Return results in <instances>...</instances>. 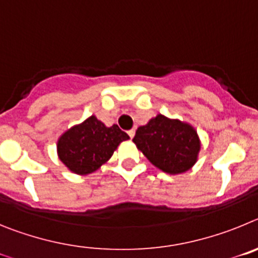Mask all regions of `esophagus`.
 <instances>
[{
  "label": "esophagus",
  "mask_w": 258,
  "mask_h": 258,
  "mask_svg": "<svg viewBox=\"0 0 258 258\" xmlns=\"http://www.w3.org/2000/svg\"><path fill=\"white\" fill-rule=\"evenodd\" d=\"M127 134H129V137H131V138H133L134 134H136V131H134V129H131V131L127 132Z\"/></svg>",
  "instance_id": "1"
}]
</instances>
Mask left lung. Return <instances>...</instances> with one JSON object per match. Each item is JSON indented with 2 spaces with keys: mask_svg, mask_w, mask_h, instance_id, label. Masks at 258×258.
<instances>
[{
  "mask_svg": "<svg viewBox=\"0 0 258 258\" xmlns=\"http://www.w3.org/2000/svg\"><path fill=\"white\" fill-rule=\"evenodd\" d=\"M133 142L155 166L169 174L190 169L200 150L199 137L192 126L163 115L138 127Z\"/></svg>",
  "mask_w": 258,
  "mask_h": 258,
  "instance_id": "obj_1",
  "label": "left lung"
}]
</instances>
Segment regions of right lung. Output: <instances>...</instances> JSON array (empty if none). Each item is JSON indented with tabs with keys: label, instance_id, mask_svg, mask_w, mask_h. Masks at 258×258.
<instances>
[{
	"label": "right lung",
	"instance_id": "add662e5",
	"mask_svg": "<svg viewBox=\"0 0 258 258\" xmlns=\"http://www.w3.org/2000/svg\"><path fill=\"white\" fill-rule=\"evenodd\" d=\"M129 140L117 125L107 127L95 116L71 127L58 141V155L71 172L93 173L112 156L122 141Z\"/></svg>",
	"mask_w": 258,
	"mask_h": 258
}]
</instances>
